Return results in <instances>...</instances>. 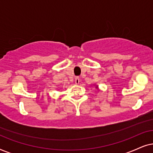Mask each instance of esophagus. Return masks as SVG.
I'll use <instances>...</instances> for the list:
<instances>
[{
  "instance_id": "1",
  "label": "esophagus",
  "mask_w": 153,
  "mask_h": 153,
  "mask_svg": "<svg viewBox=\"0 0 153 153\" xmlns=\"http://www.w3.org/2000/svg\"><path fill=\"white\" fill-rule=\"evenodd\" d=\"M80 78H78V77H76V78H75V84L76 85H78L79 83H80Z\"/></svg>"
}]
</instances>
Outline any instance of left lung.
Segmentation results:
<instances>
[{
    "instance_id": "8db88e82",
    "label": "left lung",
    "mask_w": 153,
    "mask_h": 153,
    "mask_svg": "<svg viewBox=\"0 0 153 153\" xmlns=\"http://www.w3.org/2000/svg\"><path fill=\"white\" fill-rule=\"evenodd\" d=\"M95 87L97 88V89L98 91H99V87H98V85H95Z\"/></svg>"
}]
</instances>
